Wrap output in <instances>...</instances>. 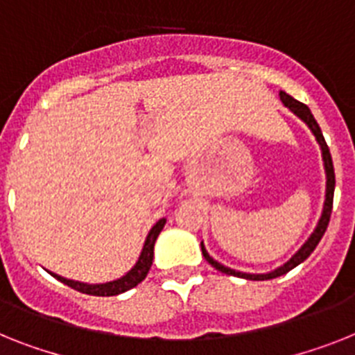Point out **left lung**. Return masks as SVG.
<instances>
[{
    "label": "left lung",
    "mask_w": 355,
    "mask_h": 355,
    "mask_svg": "<svg viewBox=\"0 0 355 355\" xmlns=\"http://www.w3.org/2000/svg\"><path fill=\"white\" fill-rule=\"evenodd\" d=\"M279 98H281V101H283V105H285L286 108H290V110H292V112H294L297 118L303 119V121L309 125V128L312 130V134L315 136V141H318L319 146H321V156H323L324 174H327V194H324L323 212H321V218H319V221H318V227H315L314 232L310 234L309 239L304 241L303 247L295 252L294 256L290 257L285 265H281L279 268L268 272V274H247V272H237V270H234V268H228V266L221 265V263H218L216 259H212L209 252H207V248H205L203 241H201V252H203L205 259H207V261H209L210 265L216 268V270L223 272V274H228V276L243 277V279H250V281H266V279H274V277L283 276V274L290 272L292 268H295V266L300 265V263H303L304 259H306V257H309L310 254L314 252V248L318 247V243L321 241V237H323L324 230H327V227H329L330 214H332V203H334V189H336V174H334L332 156H330L329 145H327V141H324L323 132H321L318 121H315L314 116H312V112H310V108L306 107V105L301 103V101H297V99H294L292 96H288L286 92H279Z\"/></svg>",
    "instance_id": "obj_1"
}]
</instances>
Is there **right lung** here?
Segmentation results:
<instances>
[{
    "mask_svg": "<svg viewBox=\"0 0 355 355\" xmlns=\"http://www.w3.org/2000/svg\"><path fill=\"white\" fill-rule=\"evenodd\" d=\"M166 219H159L154 227L150 228V232L146 236L145 245H143V250L137 257V263L132 266L130 270L125 274L123 277L116 281H108V283H98V285H89V283H81V281L74 279H67V277H61L54 272H51V276H54L55 279H60L61 283L69 285L70 288L78 290L81 294H89V295H118L127 292V290L134 288L136 285H139L143 279L146 277L148 270L152 266V259H154V245H156V239L159 236V232L165 227Z\"/></svg>",
    "mask_w": 355,
    "mask_h": 355,
    "instance_id": "add662e5",
    "label": "right lung"
}]
</instances>
